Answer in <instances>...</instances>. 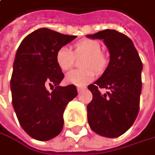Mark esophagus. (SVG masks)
Here are the masks:
<instances>
[{
	"label": "esophagus",
	"mask_w": 155,
	"mask_h": 155,
	"mask_svg": "<svg viewBox=\"0 0 155 155\" xmlns=\"http://www.w3.org/2000/svg\"><path fill=\"white\" fill-rule=\"evenodd\" d=\"M77 90H78V93H82L84 90H85V87H78Z\"/></svg>",
	"instance_id": "obj_1"
}]
</instances>
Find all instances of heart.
Listing matches in <instances>:
<instances>
[{
    "mask_svg": "<svg viewBox=\"0 0 155 155\" xmlns=\"http://www.w3.org/2000/svg\"><path fill=\"white\" fill-rule=\"evenodd\" d=\"M81 67L84 69L73 70L65 76L69 84L84 86L91 83L97 74H102L108 67V58L102 53L101 44L94 40H82L73 44V52L67 47H61L56 52V62L61 70H70L74 62L75 57H83Z\"/></svg>",
    "mask_w": 155,
    "mask_h": 155,
    "instance_id": "obj_1",
    "label": "heart"
}]
</instances>
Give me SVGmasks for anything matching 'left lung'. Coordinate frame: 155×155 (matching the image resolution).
<instances>
[{"mask_svg":"<svg viewBox=\"0 0 155 155\" xmlns=\"http://www.w3.org/2000/svg\"><path fill=\"white\" fill-rule=\"evenodd\" d=\"M103 39L110 51V62L104 74L88 86L93 100L87 105V118L96 134L114 138L124 134L134 123L140 109L143 63L132 40L115 30L88 35ZM110 92L103 96L101 89Z\"/></svg>","mask_w":155,"mask_h":155,"instance_id":"1","label":"left lung"}]
</instances>
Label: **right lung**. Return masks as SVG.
I'll use <instances>...</instances> for the list:
<instances>
[{"instance_id":"obj_1","label":"right lung","mask_w":155,"mask_h":155,"mask_svg":"<svg viewBox=\"0 0 155 155\" xmlns=\"http://www.w3.org/2000/svg\"><path fill=\"white\" fill-rule=\"evenodd\" d=\"M75 38L41 28L27 35L17 50L11 79L12 105L21 126L33 139L57 136L67 104L78 94L73 84L59 85L64 74L55 60L57 51Z\"/></svg>"}]
</instances>
